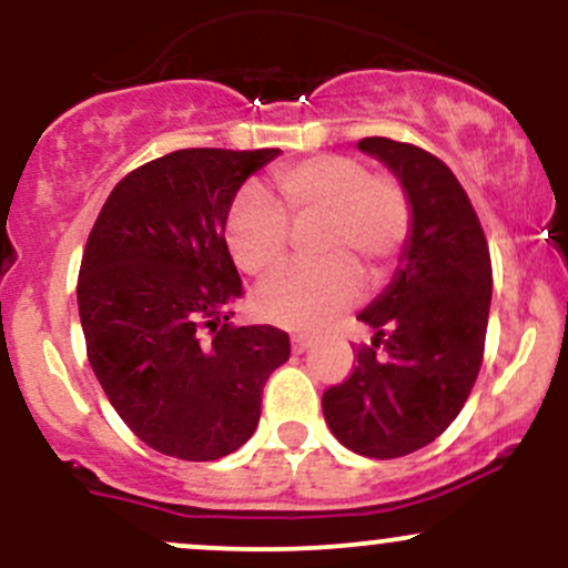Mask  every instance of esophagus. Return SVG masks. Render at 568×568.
Here are the masks:
<instances>
[{
	"instance_id": "esophagus-1",
	"label": "esophagus",
	"mask_w": 568,
	"mask_h": 568,
	"mask_svg": "<svg viewBox=\"0 0 568 568\" xmlns=\"http://www.w3.org/2000/svg\"><path fill=\"white\" fill-rule=\"evenodd\" d=\"M310 347H312V338L310 336H302V334L291 336V349L298 352V355H302V352H306Z\"/></svg>"
}]
</instances>
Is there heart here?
I'll return each mask as SVG.
<instances>
[{
	"mask_svg": "<svg viewBox=\"0 0 568 568\" xmlns=\"http://www.w3.org/2000/svg\"><path fill=\"white\" fill-rule=\"evenodd\" d=\"M270 192L275 205L243 194L226 216V247L247 277L270 280L288 264V226L321 224L312 256L323 264L272 280L253 298L256 315L280 328H323L357 302L361 274L374 288L387 283L414 232L408 189L352 154H315L277 168Z\"/></svg>",
	"mask_w": 568,
	"mask_h": 568,
	"instance_id": "1",
	"label": "heart"
}]
</instances>
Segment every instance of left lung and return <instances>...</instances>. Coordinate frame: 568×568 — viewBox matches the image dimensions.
Instances as JSON below:
<instances>
[{
    "label": "left lung",
    "instance_id": "obj_1",
    "mask_svg": "<svg viewBox=\"0 0 568 568\" xmlns=\"http://www.w3.org/2000/svg\"><path fill=\"white\" fill-rule=\"evenodd\" d=\"M357 149L408 189L414 232L393 285L357 315L376 336L357 347L347 379L325 389L323 414L355 454L395 459L446 433L470 397L486 349L491 256L446 162L382 135Z\"/></svg>",
    "mask_w": 568,
    "mask_h": 568
}]
</instances>
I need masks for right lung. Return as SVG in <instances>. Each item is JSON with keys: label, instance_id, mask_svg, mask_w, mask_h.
Here are the masks:
<instances>
[{"label": "right lung", "instance_id": "right-lung-1", "mask_svg": "<svg viewBox=\"0 0 568 568\" xmlns=\"http://www.w3.org/2000/svg\"><path fill=\"white\" fill-rule=\"evenodd\" d=\"M280 149H179L112 189L84 245L77 304L93 374L154 452L211 462L262 416L291 355L275 325H234L243 296L224 240L237 189Z\"/></svg>", "mask_w": 568, "mask_h": 568}]
</instances>
